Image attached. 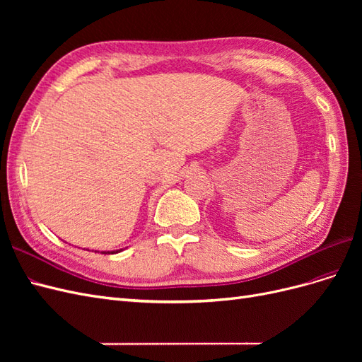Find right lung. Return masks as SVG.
<instances>
[{
  "instance_id": "1",
  "label": "right lung",
  "mask_w": 362,
  "mask_h": 362,
  "mask_svg": "<svg viewBox=\"0 0 362 362\" xmlns=\"http://www.w3.org/2000/svg\"><path fill=\"white\" fill-rule=\"evenodd\" d=\"M122 250V249H120ZM120 250H112V252H103V254H117V252H120Z\"/></svg>"
}]
</instances>
